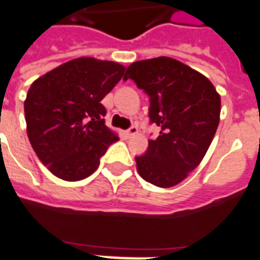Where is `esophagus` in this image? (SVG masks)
<instances>
[{"label": "esophagus", "instance_id": "1", "mask_svg": "<svg viewBox=\"0 0 260 260\" xmlns=\"http://www.w3.org/2000/svg\"><path fill=\"white\" fill-rule=\"evenodd\" d=\"M137 133H138V127L135 125H133L128 130H126V135H127V137H133V135H135Z\"/></svg>", "mask_w": 260, "mask_h": 260}]
</instances>
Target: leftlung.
<instances>
[{
	"mask_svg": "<svg viewBox=\"0 0 260 260\" xmlns=\"http://www.w3.org/2000/svg\"><path fill=\"white\" fill-rule=\"evenodd\" d=\"M150 98V123L160 128L137 170L158 187L181 183L201 164L219 125L220 96L203 74L169 57L134 62L123 77Z\"/></svg>",
	"mask_w": 260,
	"mask_h": 260,
	"instance_id": "8db88e82",
	"label": "left lung"
}]
</instances>
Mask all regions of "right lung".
<instances>
[{
    "label": "right lung",
    "mask_w": 260,
    "mask_h": 260,
    "mask_svg": "<svg viewBox=\"0 0 260 260\" xmlns=\"http://www.w3.org/2000/svg\"><path fill=\"white\" fill-rule=\"evenodd\" d=\"M117 62L81 57L36 79L23 104L26 132L37 156L63 181L85 179L118 137L105 125L101 101L121 81Z\"/></svg>",
    "instance_id": "obj_1"
}]
</instances>
